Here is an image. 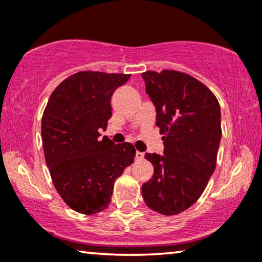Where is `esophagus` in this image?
Wrapping results in <instances>:
<instances>
[{"label":"esophagus","instance_id":"1","mask_svg":"<svg viewBox=\"0 0 262 262\" xmlns=\"http://www.w3.org/2000/svg\"><path fill=\"white\" fill-rule=\"evenodd\" d=\"M143 159V152L142 151H136V160H142Z\"/></svg>","mask_w":262,"mask_h":262}]
</instances>
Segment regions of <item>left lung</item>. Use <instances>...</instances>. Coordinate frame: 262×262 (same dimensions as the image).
<instances>
[{
	"instance_id": "left-lung-1",
	"label": "left lung",
	"mask_w": 262,
	"mask_h": 262,
	"mask_svg": "<svg viewBox=\"0 0 262 262\" xmlns=\"http://www.w3.org/2000/svg\"><path fill=\"white\" fill-rule=\"evenodd\" d=\"M142 77L165 145L164 155L145 154L154 176L142 185V195L151 210L176 215L198 201L215 169L220 106L205 84L186 73L147 71Z\"/></svg>"
}]
</instances>
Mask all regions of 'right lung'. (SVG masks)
<instances>
[{
	"instance_id": "obj_1",
	"label": "right lung",
	"mask_w": 262,
	"mask_h": 262,
	"mask_svg": "<svg viewBox=\"0 0 262 262\" xmlns=\"http://www.w3.org/2000/svg\"><path fill=\"white\" fill-rule=\"evenodd\" d=\"M131 74L83 71L60 83L42 118V141L50 177L66 205L91 214L110 205L114 182L134 162L131 143L100 138L112 117L111 97Z\"/></svg>"
}]
</instances>
